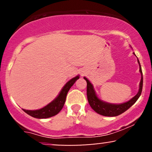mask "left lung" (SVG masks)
Here are the masks:
<instances>
[{"mask_svg": "<svg viewBox=\"0 0 152 152\" xmlns=\"http://www.w3.org/2000/svg\"><path fill=\"white\" fill-rule=\"evenodd\" d=\"M138 63L139 64V71H140L141 75H142V78H141L140 85H139V90L137 95L133 97L131 100L126 103L121 104H108V103L104 102L99 99L96 96L95 91H94L93 85L90 83V81L86 77H84V79L86 81L87 83V99L88 102L89 103L91 107L93 109L94 111L98 113L99 114L102 115L104 116H116L118 115L121 114L122 113L125 112L126 110H128L133 104L137 101V99L139 98L141 94L142 91L143 87V75L142 68H141L140 63L138 60Z\"/></svg>", "mask_w": 152, "mask_h": 152, "instance_id": "obj_1", "label": "left lung"}]
</instances>
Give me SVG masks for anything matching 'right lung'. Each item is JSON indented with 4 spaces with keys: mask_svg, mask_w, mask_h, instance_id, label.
<instances>
[{
    "mask_svg": "<svg viewBox=\"0 0 152 152\" xmlns=\"http://www.w3.org/2000/svg\"><path fill=\"white\" fill-rule=\"evenodd\" d=\"M78 78H79V76H77L76 77L73 78L69 81H68L66 83L65 86H64V88H62V90L61 91L60 94L57 96V98L55 100H53L51 103H50L49 104H48L46 106H45V107L41 109L34 110V111L25 109L23 110L25 111L26 114L30 115L33 117L37 118H46L55 116V115L59 113V111L64 107L68 91H69L71 87L74 85V83Z\"/></svg>",
    "mask_w": 152,
    "mask_h": 152,
    "instance_id": "add662e5",
    "label": "right lung"
}]
</instances>
